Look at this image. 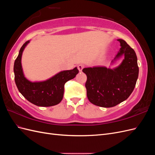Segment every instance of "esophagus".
Segmentation results:
<instances>
[{"label":"esophagus","instance_id":"esophagus-1","mask_svg":"<svg viewBox=\"0 0 155 155\" xmlns=\"http://www.w3.org/2000/svg\"><path fill=\"white\" fill-rule=\"evenodd\" d=\"M78 70H79V72H82V70L83 69L84 66L83 64H79L78 66Z\"/></svg>","mask_w":155,"mask_h":155}]
</instances>
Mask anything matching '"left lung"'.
Listing matches in <instances>:
<instances>
[{
	"label": "left lung",
	"mask_w": 155,
	"mask_h": 155,
	"mask_svg": "<svg viewBox=\"0 0 155 155\" xmlns=\"http://www.w3.org/2000/svg\"><path fill=\"white\" fill-rule=\"evenodd\" d=\"M121 48L112 63L121 56L122 62L114 68L105 67L85 68L87 79V95L92 104L112 107L127 99L133 92L138 78L139 68L134 50L123 39H118Z\"/></svg>",
	"instance_id": "left-lung-1"
}]
</instances>
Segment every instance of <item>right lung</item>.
Wrapping results in <instances>:
<instances>
[{
  "instance_id": "add662e5",
  "label": "right lung",
  "mask_w": 155,
  "mask_h": 155,
  "mask_svg": "<svg viewBox=\"0 0 155 155\" xmlns=\"http://www.w3.org/2000/svg\"><path fill=\"white\" fill-rule=\"evenodd\" d=\"M30 41L22 46L14 63L13 71L15 81L18 91L31 104L39 107H51L61 101L64 94L65 83L76 77L79 70L77 67L72 70H63L46 81L31 82L27 79L22 68V52Z\"/></svg>"
}]
</instances>
